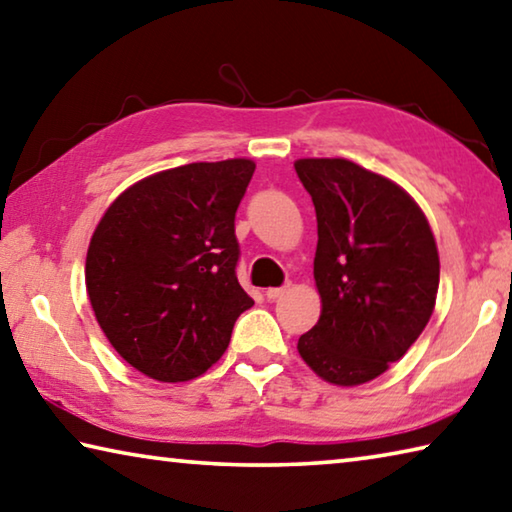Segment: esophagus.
Listing matches in <instances>:
<instances>
[{"label":"esophagus","mask_w":512,"mask_h":512,"mask_svg":"<svg viewBox=\"0 0 512 512\" xmlns=\"http://www.w3.org/2000/svg\"><path fill=\"white\" fill-rule=\"evenodd\" d=\"M287 291H289V284H284V287H271V289H266V298L277 300V298H282Z\"/></svg>","instance_id":"esophagus-1"}]
</instances>
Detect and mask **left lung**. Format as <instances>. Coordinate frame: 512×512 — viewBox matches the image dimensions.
<instances>
[{
  "mask_svg": "<svg viewBox=\"0 0 512 512\" xmlns=\"http://www.w3.org/2000/svg\"><path fill=\"white\" fill-rule=\"evenodd\" d=\"M293 167L316 207L314 280L323 302L298 352L329 384H366L429 323L440 282L436 239L393 180L343 158Z\"/></svg>",
  "mask_w": 512,
  "mask_h": 512,
  "instance_id": "8db88e82",
  "label": "left lung"
}]
</instances>
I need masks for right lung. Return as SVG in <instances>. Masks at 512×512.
<instances>
[{
    "label": "right lung",
    "mask_w": 512,
    "mask_h": 512,
    "mask_svg": "<svg viewBox=\"0 0 512 512\" xmlns=\"http://www.w3.org/2000/svg\"><path fill=\"white\" fill-rule=\"evenodd\" d=\"M255 162H194L128 187L94 230L85 284L119 357L158 381L221 359L255 305L237 280L235 214Z\"/></svg>",
    "instance_id": "1"
}]
</instances>
